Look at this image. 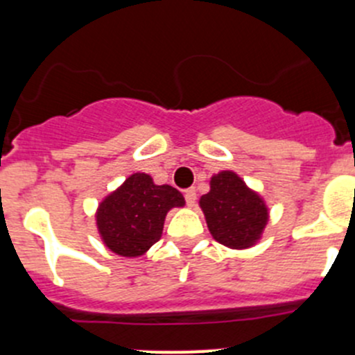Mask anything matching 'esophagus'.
I'll return each instance as SVG.
<instances>
[{"label": "esophagus", "mask_w": 355, "mask_h": 355, "mask_svg": "<svg viewBox=\"0 0 355 355\" xmlns=\"http://www.w3.org/2000/svg\"><path fill=\"white\" fill-rule=\"evenodd\" d=\"M184 198H186V203H188V207H195L196 203V189L195 188H189L184 191Z\"/></svg>", "instance_id": "esophagus-1"}]
</instances>
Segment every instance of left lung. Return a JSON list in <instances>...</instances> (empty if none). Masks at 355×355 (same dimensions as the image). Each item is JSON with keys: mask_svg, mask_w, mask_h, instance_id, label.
<instances>
[{"mask_svg": "<svg viewBox=\"0 0 355 355\" xmlns=\"http://www.w3.org/2000/svg\"><path fill=\"white\" fill-rule=\"evenodd\" d=\"M208 231L217 243L231 250H250L261 239L270 208L234 171H220L210 178V191L200 198Z\"/></svg>", "mask_w": 355, "mask_h": 355, "instance_id": "obj_1", "label": "left lung"}]
</instances>
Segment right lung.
I'll use <instances>...</instances> for the list:
<instances>
[{
  "label": "right lung",
  "instance_id": "1",
  "mask_svg": "<svg viewBox=\"0 0 355 355\" xmlns=\"http://www.w3.org/2000/svg\"><path fill=\"white\" fill-rule=\"evenodd\" d=\"M184 205L176 188L155 184L150 174L133 173L98 203L97 232L114 254L138 258L162 237L167 211Z\"/></svg>",
  "mask_w": 355,
  "mask_h": 355
}]
</instances>
